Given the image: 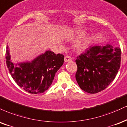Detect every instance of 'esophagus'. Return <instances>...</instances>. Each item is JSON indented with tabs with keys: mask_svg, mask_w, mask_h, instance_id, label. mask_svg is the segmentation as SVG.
<instances>
[{
	"mask_svg": "<svg viewBox=\"0 0 127 127\" xmlns=\"http://www.w3.org/2000/svg\"><path fill=\"white\" fill-rule=\"evenodd\" d=\"M64 60H65V62H71L72 61V58L70 57L69 56H66L64 58Z\"/></svg>",
	"mask_w": 127,
	"mask_h": 127,
	"instance_id": "esophagus-1",
	"label": "esophagus"
}]
</instances>
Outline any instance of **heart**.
<instances>
[{"mask_svg": "<svg viewBox=\"0 0 127 127\" xmlns=\"http://www.w3.org/2000/svg\"><path fill=\"white\" fill-rule=\"evenodd\" d=\"M87 41H88L87 38H81V40L77 41V43H76L75 44V46L77 47V48H79V49L82 48V47H84V46L87 44Z\"/></svg>", "mask_w": 127, "mask_h": 127, "instance_id": "obj_1", "label": "heart"}]
</instances>
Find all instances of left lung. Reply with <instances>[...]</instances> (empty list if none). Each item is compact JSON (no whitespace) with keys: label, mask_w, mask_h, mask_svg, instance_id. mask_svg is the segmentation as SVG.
<instances>
[{"label":"left lung","mask_w":127,"mask_h":127,"mask_svg":"<svg viewBox=\"0 0 127 127\" xmlns=\"http://www.w3.org/2000/svg\"><path fill=\"white\" fill-rule=\"evenodd\" d=\"M121 50L106 44L87 49L75 60V78L83 90L90 94L105 89L114 81L121 66Z\"/></svg>","instance_id":"8db88e82"}]
</instances>
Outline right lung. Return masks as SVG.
I'll use <instances>...</instances> for the list:
<instances>
[{
  "mask_svg": "<svg viewBox=\"0 0 127 127\" xmlns=\"http://www.w3.org/2000/svg\"><path fill=\"white\" fill-rule=\"evenodd\" d=\"M6 49V62L10 75L19 87L31 94L41 93L47 90L56 72L64 64L63 55H56L48 50L31 62L13 64L10 61L7 46Z\"/></svg>",
  "mask_w": 127,
  "mask_h": 127,
  "instance_id": "add662e5",
  "label": "right lung"
}]
</instances>
